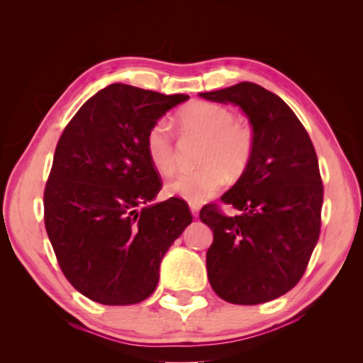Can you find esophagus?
I'll return each instance as SVG.
<instances>
[{"instance_id":"34e87169","label":"esophagus","mask_w":363,"mask_h":363,"mask_svg":"<svg viewBox=\"0 0 363 363\" xmlns=\"http://www.w3.org/2000/svg\"><path fill=\"white\" fill-rule=\"evenodd\" d=\"M190 211H191V215L196 218L198 217V212H199V204H194L190 203Z\"/></svg>"}]
</instances>
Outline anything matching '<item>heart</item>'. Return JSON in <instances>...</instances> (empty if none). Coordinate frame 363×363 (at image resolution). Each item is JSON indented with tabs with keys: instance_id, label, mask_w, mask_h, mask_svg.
Returning a JSON list of instances; mask_svg holds the SVG:
<instances>
[{
	"instance_id": "obj_1",
	"label": "heart",
	"mask_w": 363,
	"mask_h": 363,
	"mask_svg": "<svg viewBox=\"0 0 363 363\" xmlns=\"http://www.w3.org/2000/svg\"><path fill=\"white\" fill-rule=\"evenodd\" d=\"M177 126L184 137L204 138L195 172H184L168 182L169 195L201 204L225 186L228 174L237 177L248 168L254 152L250 126L237 121L234 112L211 101H191L177 113ZM145 148L151 165L160 174L176 169V140L167 121L157 120L146 130Z\"/></svg>"
}]
</instances>
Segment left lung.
I'll return each mask as SVG.
<instances>
[{
	"label": "left lung",
	"mask_w": 363,
	"mask_h": 363,
	"mask_svg": "<svg viewBox=\"0 0 363 363\" xmlns=\"http://www.w3.org/2000/svg\"><path fill=\"white\" fill-rule=\"evenodd\" d=\"M203 98L240 106L254 152L240 179L221 196L238 215L206 204L199 218L212 229L207 277L233 304L268 303L303 277L321 229L323 181L303 123L282 99L254 82L206 91Z\"/></svg>",
	"instance_id": "obj_1"
}]
</instances>
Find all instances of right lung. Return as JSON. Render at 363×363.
I'll return each mask as SVG.
<instances>
[{
    "instance_id": "add662e5",
    "label": "right lung",
    "mask_w": 363,
    "mask_h": 363,
    "mask_svg": "<svg viewBox=\"0 0 363 363\" xmlns=\"http://www.w3.org/2000/svg\"><path fill=\"white\" fill-rule=\"evenodd\" d=\"M186 99L111 84L59 138L43 191L45 228L67 281L95 303L148 298L165 252L194 220L181 198L148 204L162 179L146 154V130Z\"/></svg>"
}]
</instances>
